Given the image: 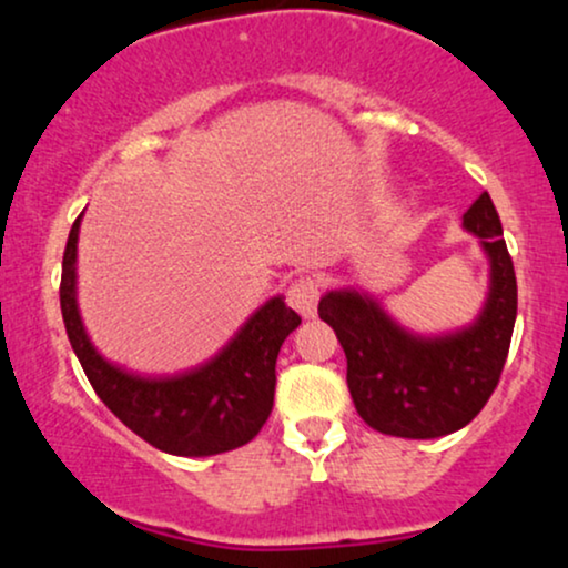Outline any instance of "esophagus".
Here are the masks:
<instances>
[{"instance_id":"obj_1","label":"esophagus","mask_w":568,"mask_h":568,"mask_svg":"<svg viewBox=\"0 0 568 568\" xmlns=\"http://www.w3.org/2000/svg\"><path fill=\"white\" fill-rule=\"evenodd\" d=\"M285 298H288V304L302 317H315L317 302H321V285H317V280L312 277H298L296 283H291Z\"/></svg>"}]
</instances>
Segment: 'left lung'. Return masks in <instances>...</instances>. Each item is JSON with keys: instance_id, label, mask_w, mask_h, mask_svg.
I'll return each instance as SVG.
<instances>
[{"instance_id": "obj_1", "label": "left lung", "mask_w": 568, "mask_h": 568, "mask_svg": "<svg viewBox=\"0 0 568 568\" xmlns=\"http://www.w3.org/2000/svg\"><path fill=\"white\" fill-rule=\"evenodd\" d=\"M465 230L480 237L491 262L486 306L470 328L414 336L357 291H331L317 304L347 355L357 414L384 435L427 440L456 433L480 414L499 384L518 315V283L488 192L465 213Z\"/></svg>"}]
</instances>
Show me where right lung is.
Here are the masks:
<instances>
[{
    "mask_svg": "<svg viewBox=\"0 0 568 568\" xmlns=\"http://www.w3.org/2000/svg\"><path fill=\"white\" fill-rule=\"evenodd\" d=\"M80 219L63 251L61 312L71 349L95 395L122 425L165 454L213 456L256 438L275 403L277 352L302 317L275 296L205 366L171 379L128 374L98 355L77 310Z\"/></svg>",
    "mask_w": 568,
    "mask_h": 568,
    "instance_id": "add662e5",
    "label": "right lung"
}]
</instances>
